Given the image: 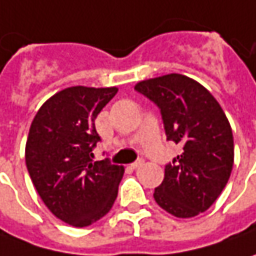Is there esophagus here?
<instances>
[{"instance_id":"1","label":"esophagus","mask_w":256,"mask_h":256,"mask_svg":"<svg viewBox=\"0 0 256 256\" xmlns=\"http://www.w3.org/2000/svg\"><path fill=\"white\" fill-rule=\"evenodd\" d=\"M142 164H144L142 160H138V161H135V162L131 164V168H132V170H136V168L142 166Z\"/></svg>"}]
</instances>
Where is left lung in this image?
<instances>
[{
	"instance_id": "8db88e82",
	"label": "left lung",
	"mask_w": 256,
	"mask_h": 256,
	"mask_svg": "<svg viewBox=\"0 0 256 256\" xmlns=\"http://www.w3.org/2000/svg\"><path fill=\"white\" fill-rule=\"evenodd\" d=\"M135 91L160 108L166 141L182 145L181 155L165 165L155 201L178 218L206 211L221 195L234 165V136L221 105L181 74L141 81Z\"/></svg>"
}]
</instances>
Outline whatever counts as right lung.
<instances>
[{
    "label": "right lung",
    "mask_w": 256,
    "mask_h": 256,
    "mask_svg": "<svg viewBox=\"0 0 256 256\" xmlns=\"http://www.w3.org/2000/svg\"><path fill=\"white\" fill-rule=\"evenodd\" d=\"M118 90L71 86L55 94L31 124L25 162L35 190L56 218L88 226L112 208L124 166L94 161L95 118Z\"/></svg>",
    "instance_id": "obj_1"
}]
</instances>
